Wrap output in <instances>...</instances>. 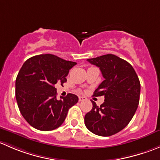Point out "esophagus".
I'll list each match as a JSON object with an SVG mask.
<instances>
[{"label":"esophagus","mask_w":160,"mask_h":160,"mask_svg":"<svg viewBox=\"0 0 160 160\" xmlns=\"http://www.w3.org/2000/svg\"><path fill=\"white\" fill-rule=\"evenodd\" d=\"M87 98L85 97H79V101H86Z\"/></svg>","instance_id":"34e87169"}]
</instances>
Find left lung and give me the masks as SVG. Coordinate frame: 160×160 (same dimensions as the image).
I'll return each instance as SVG.
<instances>
[{"label": "left lung", "mask_w": 160, "mask_h": 160, "mask_svg": "<svg viewBox=\"0 0 160 160\" xmlns=\"http://www.w3.org/2000/svg\"><path fill=\"white\" fill-rule=\"evenodd\" d=\"M99 67L104 80L93 92L94 97L104 96V102L87 113L84 123L92 133L111 136L128 125L139 103L140 82L135 70L127 61L113 54L88 59Z\"/></svg>", "instance_id": "obj_1"}]
</instances>
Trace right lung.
I'll list each match as a JSON object with an SVG mask.
<instances>
[{
	"instance_id": "1",
	"label": "right lung",
	"mask_w": 160,
	"mask_h": 160,
	"mask_svg": "<svg viewBox=\"0 0 160 160\" xmlns=\"http://www.w3.org/2000/svg\"><path fill=\"white\" fill-rule=\"evenodd\" d=\"M76 64L52 54L32 56L24 62L16 78L15 97L21 114L31 126L51 131L63 123L78 97L68 93L57 100L55 84L66 83Z\"/></svg>"
}]
</instances>
